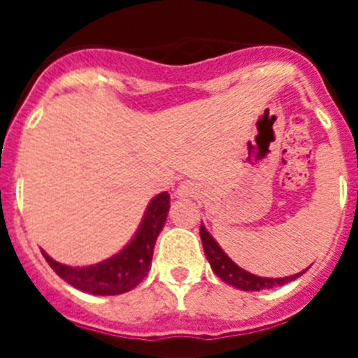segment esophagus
Here are the masks:
<instances>
[{
	"label": "esophagus",
	"mask_w": 358,
	"mask_h": 358,
	"mask_svg": "<svg viewBox=\"0 0 358 358\" xmlns=\"http://www.w3.org/2000/svg\"><path fill=\"white\" fill-rule=\"evenodd\" d=\"M194 194H195V186L194 182H189V181L181 182L176 189L177 197H189V195H194Z\"/></svg>",
	"instance_id": "esophagus-1"
}]
</instances>
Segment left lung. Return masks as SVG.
Wrapping results in <instances>:
<instances>
[{
    "mask_svg": "<svg viewBox=\"0 0 358 358\" xmlns=\"http://www.w3.org/2000/svg\"><path fill=\"white\" fill-rule=\"evenodd\" d=\"M201 240H202V248H204V252H206V258L210 262L213 273L217 274L222 281H226L227 285H233L235 289L240 290H249V292H255V290H265V289H274V287H281L285 283H290V281L297 280L303 273H297L294 276L287 278H262L256 276V274L248 273L243 271L242 267L231 260L229 256L224 252V249L217 243V240L208 233V229L201 224Z\"/></svg>",
    "mask_w": 358,
    "mask_h": 358,
    "instance_id": "1",
    "label": "left lung"
}]
</instances>
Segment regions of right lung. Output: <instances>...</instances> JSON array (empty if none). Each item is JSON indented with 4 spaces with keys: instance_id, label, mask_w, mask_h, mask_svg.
<instances>
[{
    "instance_id": "obj_1",
    "label": "right lung",
    "mask_w": 358,
    "mask_h": 358,
    "mask_svg": "<svg viewBox=\"0 0 358 358\" xmlns=\"http://www.w3.org/2000/svg\"><path fill=\"white\" fill-rule=\"evenodd\" d=\"M169 210V192H161L148 202L140 227L131 242L122 251L100 264L87 265V267H71V265L59 264L44 251L43 256L66 283L82 292L94 294V296H118V294L129 292L136 285H140L150 271L154 245L166 222Z\"/></svg>"
}]
</instances>
